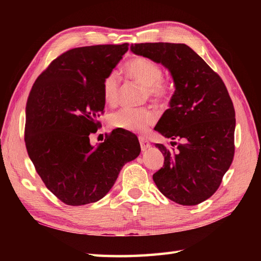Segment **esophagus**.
<instances>
[{
  "label": "esophagus",
  "mask_w": 261,
  "mask_h": 261,
  "mask_svg": "<svg viewBox=\"0 0 261 261\" xmlns=\"http://www.w3.org/2000/svg\"><path fill=\"white\" fill-rule=\"evenodd\" d=\"M139 143H140V147H141V150H143V151H146L148 148L151 147V145H150L148 139L145 138L144 136H139Z\"/></svg>",
  "instance_id": "34e87169"
}]
</instances>
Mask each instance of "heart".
<instances>
[{
    "mask_svg": "<svg viewBox=\"0 0 261 261\" xmlns=\"http://www.w3.org/2000/svg\"><path fill=\"white\" fill-rule=\"evenodd\" d=\"M126 73L139 84L146 87L149 98L156 102L167 101L170 97V87L163 83L162 68L153 61L137 58L130 61L125 67ZM120 93V81L115 72H111L102 84V94L108 105H115ZM156 120V113L152 109L123 108L110 115V124L118 129L133 133H143Z\"/></svg>",
    "mask_w": 261,
    "mask_h": 261,
    "instance_id": "1",
    "label": "heart"
}]
</instances>
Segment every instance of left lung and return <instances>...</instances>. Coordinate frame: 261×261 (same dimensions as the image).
Segmentation results:
<instances>
[{
  "label": "left lung",
  "mask_w": 261,
  "mask_h": 261,
  "mask_svg": "<svg viewBox=\"0 0 261 261\" xmlns=\"http://www.w3.org/2000/svg\"><path fill=\"white\" fill-rule=\"evenodd\" d=\"M130 51L169 69L175 91L154 130L181 140L152 178L170 200L195 206L216 193L234 156L235 111L221 77L184 43H138ZM173 146V141H171Z\"/></svg>",
  "instance_id": "8db88e82"
}]
</instances>
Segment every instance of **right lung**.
<instances>
[{"label":"right lung","mask_w":261,"mask_h":261,"mask_svg":"<svg viewBox=\"0 0 261 261\" xmlns=\"http://www.w3.org/2000/svg\"><path fill=\"white\" fill-rule=\"evenodd\" d=\"M128 50V43L82 46L52 61L37 78L26 105L27 152L44 185L68 206L100 200L122 168L139 155L137 136L114 129L105 143L89 135L106 101L102 84Z\"/></svg>","instance_id":"add662e5"}]
</instances>
